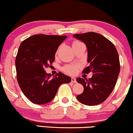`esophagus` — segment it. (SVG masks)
<instances>
[{"instance_id":"34e87169","label":"esophagus","mask_w":133,"mask_h":133,"mask_svg":"<svg viewBox=\"0 0 133 133\" xmlns=\"http://www.w3.org/2000/svg\"><path fill=\"white\" fill-rule=\"evenodd\" d=\"M71 82H73V83H76V82H77V81H76V78H75V77H71Z\"/></svg>"}]
</instances>
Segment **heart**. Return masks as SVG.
<instances>
[{
  "instance_id": "b5f03b06",
  "label": "heart",
  "mask_w": 133,
  "mask_h": 133,
  "mask_svg": "<svg viewBox=\"0 0 133 133\" xmlns=\"http://www.w3.org/2000/svg\"><path fill=\"white\" fill-rule=\"evenodd\" d=\"M83 44L82 43L78 41H75L73 43V47L76 46L80 45V44ZM79 70V66L77 65H67L63 68V71L66 72V74L70 75H75L78 72Z\"/></svg>"
}]
</instances>
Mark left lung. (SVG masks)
Returning a JSON list of instances; mask_svg holds the SVG:
<instances>
[{"mask_svg":"<svg viewBox=\"0 0 133 133\" xmlns=\"http://www.w3.org/2000/svg\"><path fill=\"white\" fill-rule=\"evenodd\" d=\"M74 37L85 44L90 63L82 71L92 72V78H77V82L84 90L77 96L80 102L87 105L101 104L109 96L117 82L120 63L117 50L111 41L94 32L74 34Z\"/></svg>","mask_w":133,"mask_h":133,"instance_id":"1","label":"left lung"}]
</instances>
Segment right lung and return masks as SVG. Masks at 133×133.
Listing matches in <instances>:
<instances>
[{
  "instance_id": "right-lung-1",
  "label": "right lung",
  "mask_w": 133,
  "mask_h": 133,
  "mask_svg": "<svg viewBox=\"0 0 133 133\" xmlns=\"http://www.w3.org/2000/svg\"><path fill=\"white\" fill-rule=\"evenodd\" d=\"M66 36L36 34L24 40L16 58L19 85L31 102L44 104L55 97L59 87L71 78L59 72L53 78L44 70L55 60L58 48Z\"/></svg>"
}]
</instances>
